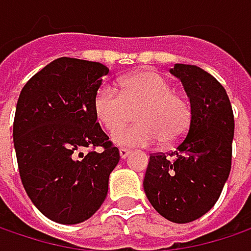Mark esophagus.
Segmentation results:
<instances>
[{"label": "esophagus", "instance_id": "1", "mask_svg": "<svg viewBox=\"0 0 251 251\" xmlns=\"http://www.w3.org/2000/svg\"><path fill=\"white\" fill-rule=\"evenodd\" d=\"M130 153V151L129 149H126V148H121L119 149V155H121V157L122 159H125V157H127V155Z\"/></svg>", "mask_w": 251, "mask_h": 251}]
</instances>
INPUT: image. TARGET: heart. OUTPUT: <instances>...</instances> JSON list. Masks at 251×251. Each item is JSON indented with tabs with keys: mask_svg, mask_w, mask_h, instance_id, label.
I'll list each match as a JSON object with an SVG mask.
<instances>
[{
	"mask_svg": "<svg viewBox=\"0 0 251 251\" xmlns=\"http://www.w3.org/2000/svg\"><path fill=\"white\" fill-rule=\"evenodd\" d=\"M137 111L140 121L121 128ZM94 113L100 125L113 132L121 146H151L162 140L173 145L186 136L192 122L189 98L172 89L165 76L153 71H140L121 81V92L111 83H102L94 96Z\"/></svg>",
	"mask_w": 251,
	"mask_h": 251,
	"instance_id": "heart-1",
	"label": "heart"
}]
</instances>
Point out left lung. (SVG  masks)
Returning <instances> with one entry per match:
<instances>
[{"instance_id": "1", "label": "left lung", "mask_w": 251, "mask_h": 251, "mask_svg": "<svg viewBox=\"0 0 251 251\" xmlns=\"http://www.w3.org/2000/svg\"><path fill=\"white\" fill-rule=\"evenodd\" d=\"M170 72L187 92L192 122L176 151L151 155L143 189L160 216L189 223L213 207L227 180L234 116L226 89L209 72L184 64Z\"/></svg>"}]
</instances>
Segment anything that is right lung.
<instances>
[{
	"label": "right lung",
	"mask_w": 251,
	"mask_h": 251,
	"mask_svg": "<svg viewBox=\"0 0 251 251\" xmlns=\"http://www.w3.org/2000/svg\"><path fill=\"white\" fill-rule=\"evenodd\" d=\"M109 69L58 58L23 88L14 118V148L26 195L62 225L89 219L106 199L119 149L96 122L94 96Z\"/></svg>",
	"instance_id": "1"
}]
</instances>
